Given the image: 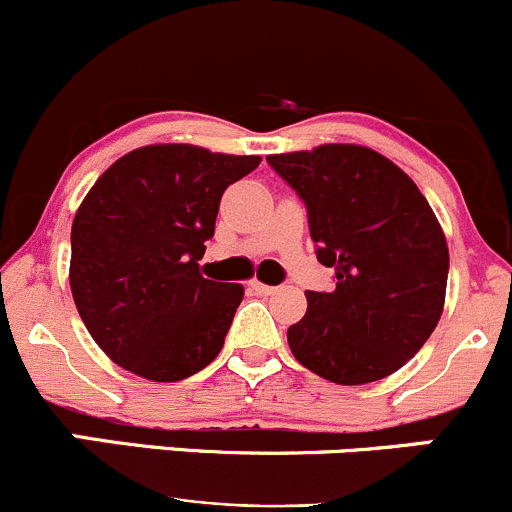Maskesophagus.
<instances>
[{"mask_svg": "<svg viewBox=\"0 0 512 512\" xmlns=\"http://www.w3.org/2000/svg\"><path fill=\"white\" fill-rule=\"evenodd\" d=\"M251 291L258 293V295H273L278 291V288L276 286H266V283H261V281H251Z\"/></svg>", "mask_w": 512, "mask_h": 512, "instance_id": "esophagus-1", "label": "esophagus"}]
</instances>
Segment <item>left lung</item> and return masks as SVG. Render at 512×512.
Returning <instances> with one entry per match:
<instances>
[{
	"label": "left lung",
	"mask_w": 512,
	"mask_h": 512,
	"mask_svg": "<svg viewBox=\"0 0 512 512\" xmlns=\"http://www.w3.org/2000/svg\"><path fill=\"white\" fill-rule=\"evenodd\" d=\"M308 207L318 261L335 291H308L288 328L293 357L335 384H367L407 365L439 325L449 246L414 179L377 150L328 142L268 155Z\"/></svg>",
	"instance_id": "left-lung-1"
}]
</instances>
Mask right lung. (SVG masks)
I'll list each match as a JSON object with an SVG mask.
<instances>
[{
    "instance_id": "right-lung-1",
    "label": "right lung",
    "mask_w": 512,
    "mask_h": 512,
    "mask_svg": "<svg viewBox=\"0 0 512 512\" xmlns=\"http://www.w3.org/2000/svg\"><path fill=\"white\" fill-rule=\"evenodd\" d=\"M261 165L184 142L128 152L96 179L71 226L73 303L100 350L150 382H179L219 355L241 283L199 271L221 194Z\"/></svg>"
}]
</instances>
